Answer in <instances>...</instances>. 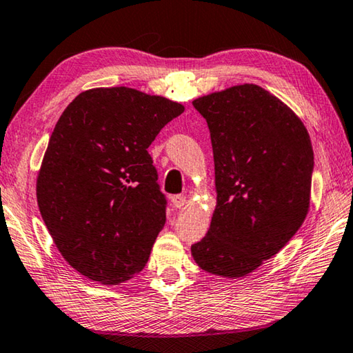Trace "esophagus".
I'll list each match as a JSON object with an SVG mask.
<instances>
[{"mask_svg": "<svg viewBox=\"0 0 353 353\" xmlns=\"http://www.w3.org/2000/svg\"><path fill=\"white\" fill-rule=\"evenodd\" d=\"M171 202H172V205H174L176 208H183L185 205H187V196L174 194L171 198Z\"/></svg>", "mask_w": 353, "mask_h": 353, "instance_id": "obj_1", "label": "esophagus"}]
</instances>
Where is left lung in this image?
Listing matches in <instances>:
<instances>
[{
	"label": "left lung",
	"mask_w": 353,
	"mask_h": 353,
	"mask_svg": "<svg viewBox=\"0 0 353 353\" xmlns=\"http://www.w3.org/2000/svg\"><path fill=\"white\" fill-rule=\"evenodd\" d=\"M210 130L216 208L191 246L204 271L243 277L276 255L305 219L314 168L303 123L254 83L193 101Z\"/></svg>",
	"instance_id": "8db88e82"
}]
</instances>
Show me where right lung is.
Here are the masks:
<instances>
[{
	"instance_id": "obj_1",
	"label": "right lung",
	"mask_w": 353,
	"mask_h": 353,
	"mask_svg": "<svg viewBox=\"0 0 353 353\" xmlns=\"http://www.w3.org/2000/svg\"><path fill=\"white\" fill-rule=\"evenodd\" d=\"M183 105L128 87L93 88L59 118L37 177V202L63 259L104 285L145 268L166 221L148 148Z\"/></svg>"
}]
</instances>
